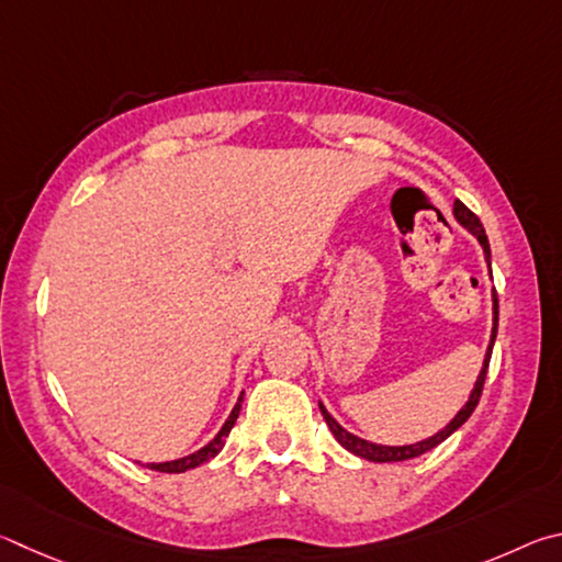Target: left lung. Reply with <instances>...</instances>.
<instances>
[{"instance_id": "obj_1", "label": "left lung", "mask_w": 562, "mask_h": 562, "mask_svg": "<svg viewBox=\"0 0 562 562\" xmlns=\"http://www.w3.org/2000/svg\"><path fill=\"white\" fill-rule=\"evenodd\" d=\"M454 220L464 226V229L476 236L481 249H484V259H486V266H488V273H491V246H488V239H486V232L484 226H481L479 216L469 210V206L461 204L459 200L454 202ZM491 313H494V326H491V340H488V348H486V356H484V366H481V372L479 378L474 382V387H471L469 392V400L467 405L461 407L454 417H451V422L447 427H441L437 435H431L427 439L422 441H415V445H402V447H390V445H375V441H368L362 439L358 435H352V431H348L346 427H340L336 419L330 417V412L323 407V402H318V407L323 412V419L328 422V429L333 431V437H336L338 445L342 449H348L350 454H356L360 459H368V461H375V464H385V461H407V459H415L419 454H425V451L435 449L437 445H441L447 437L454 435V431L464 425V422L471 417V412L476 409L479 405V397H481V390H484V380H486V370H488V360H491V350H494V342H496V330H498V299H496V289L491 291Z\"/></svg>"}]
</instances>
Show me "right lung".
<instances>
[{
  "instance_id": "add662e5",
  "label": "right lung",
  "mask_w": 562,
  "mask_h": 562,
  "mask_svg": "<svg viewBox=\"0 0 562 562\" xmlns=\"http://www.w3.org/2000/svg\"><path fill=\"white\" fill-rule=\"evenodd\" d=\"M241 402H244V392L239 395V400H236V405H234V409L229 412V417H226L222 429L216 431V437L210 439V445H204L202 449H196V451H192V454H187V457H182V459L160 461V464H155V461H150V464H145V467H147V469H155V471H165V474H182V471L196 469L200 464H204V461H210L212 457L220 454L222 447H224V439L229 437L234 422H236V417H239Z\"/></svg>"
}]
</instances>
